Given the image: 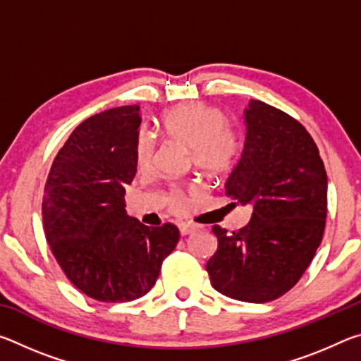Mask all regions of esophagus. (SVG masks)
Masks as SVG:
<instances>
[{
    "mask_svg": "<svg viewBox=\"0 0 361 361\" xmlns=\"http://www.w3.org/2000/svg\"><path fill=\"white\" fill-rule=\"evenodd\" d=\"M195 228L192 224H181L180 226V232H181V235H188V234H191V232L194 231Z\"/></svg>",
    "mask_w": 361,
    "mask_h": 361,
    "instance_id": "obj_1",
    "label": "esophagus"
}]
</instances>
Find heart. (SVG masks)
<instances>
[{
	"label": "heart",
	"mask_w": 361,
	"mask_h": 361,
	"mask_svg": "<svg viewBox=\"0 0 361 361\" xmlns=\"http://www.w3.org/2000/svg\"><path fill=\"white\" fill-rule=\"evenodd\" d=\"M226 113L207 103H185L162 114L161 127L172 142L189 149L192 166L210 176H218L235 166L242 140L234 127L226 124ZM154 156V142L149 133L140 132L135 143V162L148 170ZM167 207L175 213L185 210V194L172 188L164 194Z\"/></svg>",
	"instance_id": "b5f03b06"
}]
</instances>
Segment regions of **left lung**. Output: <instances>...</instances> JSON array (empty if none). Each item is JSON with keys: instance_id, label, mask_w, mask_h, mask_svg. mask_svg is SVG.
I'll list each match as a JSON object with an SVG mask.
<instances>
[{"instance_id": "obj_1", "label": "left lung", "mask_w": 361, "mask_h": 361, "mask_svg": "<svg viewBox=\"0 0 361 361\" xmlns=\"http://www.w3.org/2000/svg\"><path fill=\"white\" fill-rule=\"evenodd\" d=\"M245 121V148L226 195L253 205V213L239 231L213 226L218 248L205 269L221 295L269 302L290 291L314 259L326 223L328 180L301 122L259 100H250Z\"/></svg>"}]
</instances>
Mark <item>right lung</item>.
Returning <instances> with one entry per match:
<instances>
[{
  "instance_id": "obj_1",
  "label": "right lung",
  "mask_w": 361,
  "mask_h": 361,
  "mask_svg": "<svg viewBox=\"0 0 361 361\" xmlns=\"http://www.w3.org/2000/svg\"><path fill=\"white\" fill-rule=\"evenodd\" d=\"M140 106L82 121L49 170L42 224L54 258L76 288L102 302L145 296L180 240L172 223L149 228L126 213L137 172Z\"/></svg>"
}]
</instances>
